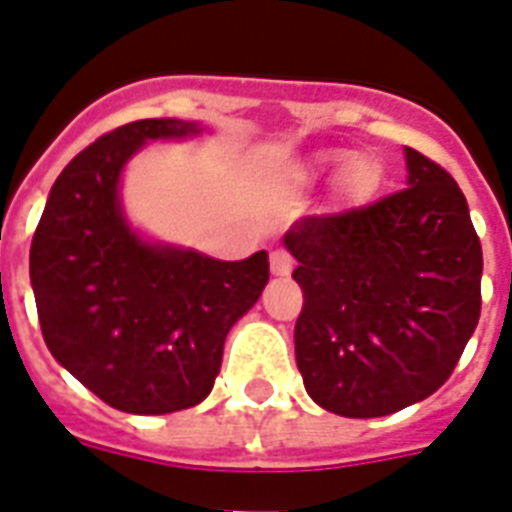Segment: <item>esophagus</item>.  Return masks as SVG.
<instances>
[{"label":"esophagus","mask_w":512,"mask_h":512,"mask_svg":"<svg viewBox=\"0 0 512 512\" xmlns=\"http://www.w3.org/2000/svg\"><path fill=\"white\" fill-rule=\"evenodd\" d=\"M270 267L275 275H289L294 267V259L292 253L283 251V248H275V251L270 253Z\"/></svg>","instance_id":"1"}]
</instances>
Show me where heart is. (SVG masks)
<instances>
[{"label":"heart","mask_w":512,"mask_h":512,"mask_svg":"<svg viewBox=\"0 0 512 512\" xmlns=\"http://www.w3.org/2000/svg\"><path fill=\"white\" fill-rule=\"evenodd\" d=\"M341 163V155H319L316 163H313V169L316 171H327L333 169ZM376 179V166L371 160L365 158H354L346 163V169H343V193L349 196V199H363L368 196L371 190H374Z\"/></svg>","instance_id":"obj_1"}]
</instances>
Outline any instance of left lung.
<instances>
[{
    "mask_svg": "<svg viewBox=\"0 0 512 512\" xmlns=\"http://www.w3.org/2000/svg\"><path fill=\"white\" fill-rule=\"evenodd\" d=\"M406 188L302 218L294 354L305 390L341 417H384L450 379L480 319L483 248L458 182L406 147Z\"/></svg>",
    "mask_w": 512,
    "mask_h": 512,
    "instance_id": "left-lung-1",
    "label": "left lung"
}]
</instances>
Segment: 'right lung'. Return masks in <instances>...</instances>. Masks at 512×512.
<instances>
[{
  "label": "right lung",
  "mask_w": 512,
  "mask_h": 512,
  "mask_svg": "<svg viewBox=\"0 0 512 512\" xmlns=\"http://www.w3.org/2000/svg\"><path fill=\"white\" fill-rule=\"evenodd\" d=\"M199 133L179 119H138L70 160L48 193L29 278L48 352L100 401L169 414L210 395L223 341L270 281L267 251L218 261L149 245L119 210V174L152 138Z\"/></svg>",
  "instance_id": "right-lung-1"
}]
</instances>
